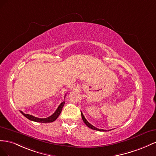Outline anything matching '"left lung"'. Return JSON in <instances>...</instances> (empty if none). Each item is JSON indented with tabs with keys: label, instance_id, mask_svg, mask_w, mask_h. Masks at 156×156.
Here are the masks:
<instances>
[{
	"label": "left lung",
	"instance_id": "obj_1",
	"mask_svg": "<svg viewBox=\"0 0 156 156\" xmlns=\"http://www.w3.org/2000/svg\"><path fill=\"white\" fill-rule=\"evenodd\" d=\"M81 115H82V119H83V122L85 123V124H86V125L88 127L91 128V129H93V130H97V131H107L106 130H104V129H98V128H97V127H94L93 126H92L91 123H89V122L87 121V119L85 118V117H84V115H83V114H82V112H81ZM108 131H109V130H108Z\"/></svg>",
	"mask_w": 156,
	"mask_h": 156
}]
</instances>
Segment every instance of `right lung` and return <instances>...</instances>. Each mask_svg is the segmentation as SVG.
I'll list each match as a JSON object with an SVG mask.
<instances>
[{
  "instance_id": "1",
  "label": "right lung",
  "mask_w": 156,
  "mask_h": 156,
  "mask_svg": "<svg viewBox=\"0 0 156 156\" xmlns=\"http://www.w3.org/2000/svg\"><path fill=\"white\" fill-rule=\"evenodd\" d=\"M66 97V95H65V97ZM65 101L62 102V103L59 105V106H58V108H57V110H55V112L53 113L50 116H49L48 118H37L34 117L32 115L30 114H25L23 113L22 111H20V112L23 114L25 117H26L27 119L31 120V121L33 122H40V123H50V122H54L55 120L59 117V115H60L61 110L63 109V106L65 105Z\"/></svg>"
}]
</instances>
